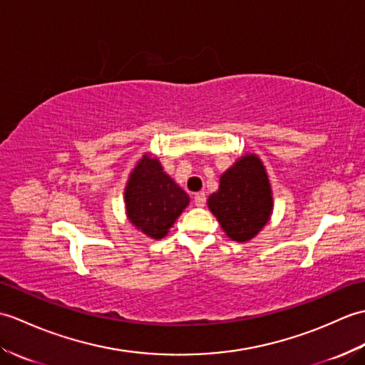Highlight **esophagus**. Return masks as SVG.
Segmentation results:
<instances>
[{"label":"esophagus","instance_id":"obj_1","mask_svg":"<svg viewBox=\"0 0 365 365\" xmlns=\"http://www.w3.org/2000/svg\"><path fill=\"white\" fill-rule=\"evenodd\" d=\"M205 200H207V196L204 191H199L195 195V204L196 207H204L205 205Z\"/></svg>","mask_w":365,"mask_h":365}]
</instances>
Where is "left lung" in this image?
I'll use <instances>...</instances> for the list:
<instances>
[{"label":"left lung","instance_id":"left-lung-1","mask_svg":"<svg viewBox=\"0 0 365 365\" xmlns=\"http://www.w3.org/2000/svg\"><path fill=\"white\" fill-rule=\"evenodd\" d=\"M230 240L246 243L267 226L273 215V190L262 160L245 153L220 177V188L207 200Z\"/></svg>","mask_w":365,"mask_h":365}]
</instances>
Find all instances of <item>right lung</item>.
Segmentation results:
<instances>
[{
    "instance_id": "add662e5",
    "label": "right lung",
    "mask_w": 365,
    "mask_h": 365,
    "mask_svg": "<svg viewBox=\"0 0 365 365\" xmlns=\"http://www.w3.org/2000/svg\"><path fill=\"white\" fill-rule=\"evenodd\" d=\"M123 202L127 218L136 230L161 240L188 207L190 196L165 173L157 157L144 153L128 175Z\"/></svg>"
}]
</instances>
